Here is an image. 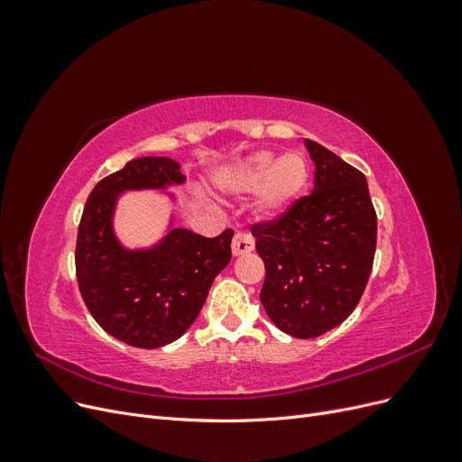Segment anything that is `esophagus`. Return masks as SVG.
I'll list each match as a JSON object with an SVG mask.
<instances>
[{"label": "esophagus", "mask_w": 462, "mask_h": 462, "mask_svg": "<svg viewBox=\"0 0 462 462\" xmlns=\"http://www.w3.org/2000/svg\"><path fill=\"white\" fill-rule=\"evenodd\" d=\"M253 248H254L253 235L236 233V235L233 236V243H231V253H233V256H243V254L253 253Z\"/></svg>", "instance_id": "esophagus-1"}]
</instances>
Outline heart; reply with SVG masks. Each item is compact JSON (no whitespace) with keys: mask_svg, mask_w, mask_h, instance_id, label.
Returning a JSON list of instances; mask_svg holds the SVG:
<instances>
[{"mask_svg":"<svg viewBox=\"0 0 462 462\" xmlns=\"http://www.w3.org/2000/svg\"><path fill=\"white\" fill-rule=\"evenodd\" d=\"M309 163L299 152L275 156L270 150L254 152L221 177V187L231 194L256 192L254 212L262 219H275L295 204L309 185Z\"/></svg>","mask_w":462,"mask_h":462,"instance_id":"heart-1","label":"heart"}]
</instances>
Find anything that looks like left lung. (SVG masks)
Instances as JSON below:
<instances>
[{
    "instance_id": "left-lung-1",
    "label": "left lung",
    "mask_w": 462,
    "mask_h": 462,
    "mask_svg": "<svg viewBox=\"0 0 462 462\" xmlns=\"http://www.w3.org/2000/svg\"><path fill=\"white\" fill-rule=\"evenodd\" d=\"M304 144L316 167L312 194L256 223L253 235L265 265V314L292 337L312 339L356 309L372 272L377 217L366 177L321 144Z\"/></svg>"
}]
</instances>
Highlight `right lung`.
I'll use <instances>...</instances> for the list:
<instances>
[{"label":"right lung","instance_id":"right-lung-1","mask_svg":"<svg viewBox=\"0 0 462 462\" xmlns=\"http://www.w3.org/2000/svg\"><path fill=\"white\" fill-rule=\"evenodd\" d=\"M185 179L171 158L133 160L92 189L80 217L75 265L82 300L104 331L131 346L158 348L179 339L231 260V229L208 239L171 227L148 248H127L117 239L114 216L123 192L165 190Z\"/></svg>","mask_w":462,"mask_h":462}]
</instances>
